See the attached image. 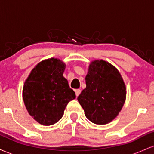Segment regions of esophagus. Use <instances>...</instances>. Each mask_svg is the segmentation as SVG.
Returning <instances> with one entry per match:
<instances>
[{
  "label": "esophagus",
  "instance_id": "1",
  "mask_svg": "<svg viewBox=\"0 0 154 154\" xmlns=\"http://www.w3.org/2000/svg\"><path fill=\"white\" fill-rule=\"evenodd\" d=\"M80 93H81V91L79 89H77V90H75V93H76V96H78V95L80 94Z\"/></svg>",
  "mask_w": 154,
  "mask_h": 154
}]
</instances>
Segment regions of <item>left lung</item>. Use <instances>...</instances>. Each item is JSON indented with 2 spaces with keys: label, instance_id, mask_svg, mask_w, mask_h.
<instances>
[{
  "label": "left lung",
  "instance_id": "8db88e82",
  "mask_svg": "<svg viewBox=\"0 0 154 154\" xmlns=\"http://www.w3.org/2000/svg\"><path fill=\"white\" fill-rule=\"evenodd\" d=\"M86 88L77 100L85 115L96 125H106L118 116L126 99V85L115 66L94 60L88 67Z\"/></svg>",
  "mask_w": 154,
  "mask_h": 154
}]
</instances>
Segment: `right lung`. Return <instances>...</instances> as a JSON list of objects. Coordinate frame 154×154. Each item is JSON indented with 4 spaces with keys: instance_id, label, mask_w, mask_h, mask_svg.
Listing matches in <instances>:
<instances>
[{
    "instance_id": "right-lung-1",
    "label": "right lung",
    "mask_w": 154,
    "mask_h": 154,
    "mask_svg": "<svg viewBox=\"0 0 154 154\" xmlns=\"http://www.w3.org/2000/svg\"><path fill=\"white\" fill-rule=\"evenodd\" d=\"M66 64L51 58L40 61L24 82L22 97L28 113L40 125L58 122L70 100L76 98L63 74Z\"/></svg>"
}]
</instances>
